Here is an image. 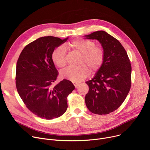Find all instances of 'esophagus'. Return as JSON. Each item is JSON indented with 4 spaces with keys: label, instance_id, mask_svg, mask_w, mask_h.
<instances>
[{
    "label": "esophagus",
    "instance_id": "obj_1",
    "mask_svg": "<svg viewBox=\"0 0 150 150\" xmlns=\"http://www.w3.org/2000/svg\"><path fill=\"white\" fill-rule=\"evenodd\" d=\"M74 86L75 87V88H76V87H78V85H79V83H74Z\"/></svg>",
    "mask_w": 150,
    "mask_h": 150
}]
</instances>
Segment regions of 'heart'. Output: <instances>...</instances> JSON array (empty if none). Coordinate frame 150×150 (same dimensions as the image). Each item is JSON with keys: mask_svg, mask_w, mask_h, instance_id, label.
<instances>
[{"mask_svg": "<svg viewBox=\"0 0 150 150\" xmlns=\"http://www.w3.org/2000/svg\"><path fill=\"white\" fill-rule=\"evenodd\" d=\"M72 51L80 54L75 68H68L60 73L62 78L68 79L74 82H79L86 78L89 75L96 73L102 67L104 61L105 52L101 46L96 45L91 40L77 38L72 40L65 46ZM62 46L56 47L52 54V60L54 65L62 69L65 67L67 61V51Z\"/></svg>", "mask_w": 150, "mask_h": 150, "instance_id": "1", "label": "heart"}]
</instances>
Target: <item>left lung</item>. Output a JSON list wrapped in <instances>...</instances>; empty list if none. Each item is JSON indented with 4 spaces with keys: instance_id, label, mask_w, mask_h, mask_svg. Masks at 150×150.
Wrapping results in <instances>:
<instances>
[{
    "instance_id": "obj_1",
    "label": "left lung",
    "mask_w": 150,
    "mask_h": 150,
    "mask_svg": "<svg viewBox=\"0 0 150 150\" xmlns=\"http://www.w3.org/2000/svg\"><path fill=\"white\" fill-rule=\"evenodd\" d=\"M85 37L98 40L105 52L101 68L86 82L89 91L85 97V104L94 114H109L122 105L131 89L130 60L120 42L106 32L98 31Z\"/></svg>"
}]
</instances>
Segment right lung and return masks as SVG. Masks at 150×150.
<instances>
[{"label":"right lung","instance_id":"add662e5","mask_svg":"<svg viewBox=\"0 0 150 150\" xmlns=\"http://www.w3.org/2000/svg\"><path fill=\"white\" fill-rule=\"evenodd\" d=\"M68 38H39L24 48L17 61L15 80L18 93L27 109L42 119H53L65 113L68 108L67 97L75 89L68 79L53 85L59 72L52 54Z\"/></svg>","mask_w":150,"mask_h":150}]
</instances>
